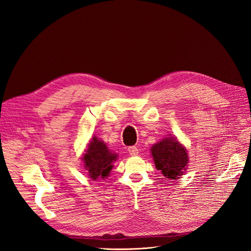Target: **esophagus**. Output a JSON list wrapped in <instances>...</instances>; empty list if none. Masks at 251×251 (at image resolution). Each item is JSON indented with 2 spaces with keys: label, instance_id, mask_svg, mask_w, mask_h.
Returning <instances> with one entry per match:
<instances>
[{
  "label": "esophagus",
  "instance_id": "obj_1",
  "mask_svg": "<svg viewBox=\"0 0 251 251\" xmlns=\"http://www.w3.org/2000/svg\"><path fill=\"white\" fill-rule=\"evenodd\" d=\"M127 151H128V153H130V155H131V156H136V155H138V148H137V147H135V146L128 147Z\"/></svg>",
  "mask_w": 251,
  "mask_h": 251
}]
</instances>
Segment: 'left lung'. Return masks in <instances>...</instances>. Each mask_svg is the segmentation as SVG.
<instances>
[{"instance_id": "8db88e82", "label": "left lung", "mask_w": 251, "mask_h": 251, "mask_svg": "<svg viewBox=\"0 0 251 251\" xmlns=\"http://www.w3.org/2000/svg\"><path fill=\"white\" fill-rule=\"evenodd\" d=\"M151 151L156 169L161 171L164 177L174 180L183 175L188 163V156L186 150L176 138H164L154 144Z\"/></svg>"}]
</instances>
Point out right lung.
<instances>
[{"label": "right lung", "mask_w": 251, "mask_h": 251, "mask_svg": "<svg viewBox=\"0 0 251 251\" xmlns=\"http://www.w3.org/2000/svg\"><path fill=\"white\" fill-rule=\"evenodd\" d=\"M116 159L117 155L110 151L105 143L94 137L93 140L90 142L82 160L85 163L86 170L89 172L88 174L90 178L96 180L100 177H108L113 168L112 163Z\"/></svg>", "instance_id": "1"}]
</instances>
